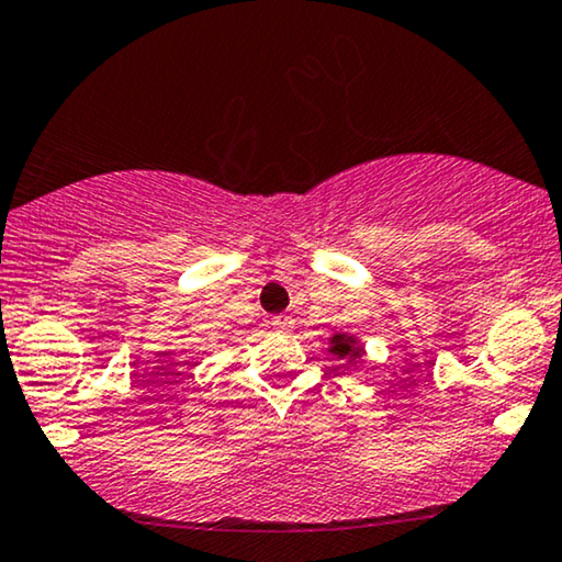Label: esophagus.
<instances>
[{"mask_svg":"<svg viewBox=\"0 0 562 562\" xmlns=\"http://www.w3.org/2000/svg\"><path fill=\"white\" fill-rule=\"evenodd\" d=\"M272 326L274 330H280V334H290V330L295 328V321H292V315H278V318H272Z\"/></svg>","mask_w":562,"mask_h":562,"instance_id":"obj_1","label":"esophagus"}]
</instances>
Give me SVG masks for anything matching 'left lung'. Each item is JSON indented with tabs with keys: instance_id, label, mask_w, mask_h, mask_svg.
<instances>
[{
	"instance_id": "1",
	"label": "left lung",
	"mask_w": 562,
	"mask_h": 562,
	"mask_svg": "<svg viewBox=\"0 0 562 562\" xmlns=\"http://www.w3.org/2000/svg\"><path fill=\"white\" fill-rule=\"evenodd\" d=\"M328 351L338 359H351V363L361 359V353H363L357 338L349 336V334H334V336H330V349Z\"/></svg>"
}]
</instances>
